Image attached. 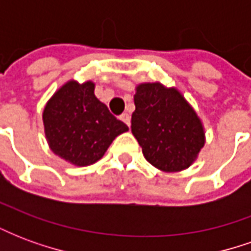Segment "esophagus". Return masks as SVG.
Segmentation results:
<instances>
[{
  "mask_svg": "<svg viewBox=\"0 0 251 251\" xmlns=\"http://www.w3.org/2000/svg\"><path fill=\"white\" fill-rule=\"evenodd\" d=\"M120 118H121V121H122V122H125L126 125L130 126V115L127 114V113H124V114L121 115Z\"/></svg>",
  "mask_w": 251,
  "mask_h": 251,
  "instance_id": "obj_1",
  "label": "esophagus"
}]
</instances>
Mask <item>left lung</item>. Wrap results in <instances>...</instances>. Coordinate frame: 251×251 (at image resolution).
I'll return each mask as SVG.
<instances>
[{
	"mask_svg": "<svg viewBox=\"0 0 251 251\" xmlns=\"http://www.w3.org/2000/svg\"><path fill=\"white\" fill-rule=\"evenodd\" d=\"M131 133L153 167L176 172L188 168L204 145L200 120L175 88L160 83L137 87Z\"/></svg>",
	"mask_w": 251,
	"mask_h": 251,
	"instance_id": "left-lung-1",
	"label": "left lung"
}]
</instances>
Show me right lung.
<instances>
[{
  "instance_id": "add662e5",
  "label": "right lung",
  "mask_w": 251,
  "mask_h": 251,
  "mask_svg": "<svg viewBox=\"0 0 251 251\" xmlns=\"http://www.w3.org/2000/svg\"><path fill=\"white\" fill-rule=\"evenodd\" d=\"M43 120L52 152L79 167L102 158L115 137L129 129L99 102L91 82L66 83L47 103Z\"/></svg>"
}]
</instances>
